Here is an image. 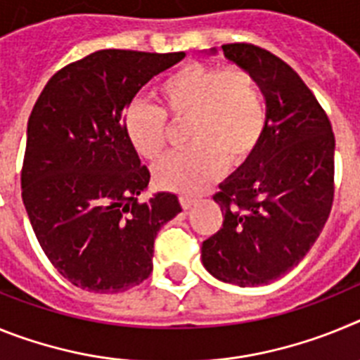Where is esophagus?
Segmentation results:
<instances>
[{
	"label": "esophagus",
	"instance_id": "1",
	"mask_svg": "<svg viewBox=\"0 0 360 360\" xmlns=\"http://www.w3.org/2000/svg\"><path fill=\"white\" fill-rule=\"evenodd\" d=\"M196 203L195 198H189V196H180V205H182L184 209H191L193 205Z\"/></svg>",
	"mask_w": 360,
	"mask_h": 360
}]
</instances>
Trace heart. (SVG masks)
Instances as JSON below:
<instances>
[{
	"label": "heart",
	"instance_id": "heart-1",
	"mask_svg": "<svg viewBox=\"0 0 360 360\" xmlns=\"http://www.w3.org/2000/svg\"><path fill=\"white\" fill-rule=\"evenodd\" d=\"M155 104H129L124 133L146 160L164 153L167 119L184 122L191 148L171 153L155 167V184L180 195H198L225 169L249 162L266 129V106L262 88L249 70L189 63L167 73L157 84Z\"/></svg>",
	"mask_w": 360,
	"mask_h": 360
}]
</instances>
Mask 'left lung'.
I'll use <instances>...</instances> for the list:
<instances>
[{"mask_svg":"<svg viewBox=\"0 0 360 360\" xmlns=\"http://www.w3.org/2000/svg\"><path fill=\"white\" fill-rule=\"evenodd\" d=\"M221 50L256 77L266 129L249 162L212 196L224 225L203 241L202 263L219 281L259 287L294 269L319 238L333 203L335 136L316 95L287 63L247 43Z\"/></svg>","mask_w":360,"mask_h":360,"instance_id":"obj_1","label":"left lung"}]
</instances>
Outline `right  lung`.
I'll list each match as a JSON object with an SVG mask.
<instances>
[{
	"label": "right lung",
	"mask_w": 360,
	"mask_h": 360,
	"mask_svg": "<svg viewBox=\"0 0 360 360\" xmlns=\"http://www.w3.org/2000/svg\"><path fill=\"white\" fill-rule=\"evenodd\" d=\"M184 56L98 50L53 73L32 110L21 196L41 249L75 287L141 285L157 232L182 211L173 193L139 202L149 169L122 120L142 86Z\"/></svg>",
	"instance_id": "1"
}]
</instances>
